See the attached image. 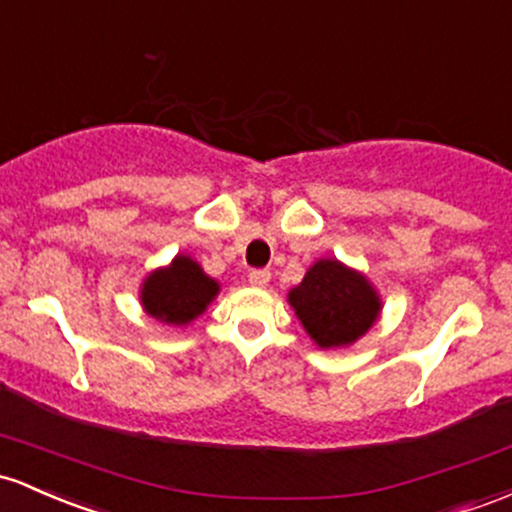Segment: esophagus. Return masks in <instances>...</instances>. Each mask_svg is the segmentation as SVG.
<instances>
[{
	"instance_id": "1",
	"label": "esophagus",
	"mask_w": 512,
	"mask_h": 512,
	"mask_svg": "<svg viewBox=\"0 0 512 512\" xmlns=\"http://www.w3.org/2000/svg\"><path fill=\"white\" fill-rule=\"evenodd\" d=\"M249 283L254 287H266L271 283V271H268V268H254V271L249 273Z\"/></svg>"
}]
</instances>
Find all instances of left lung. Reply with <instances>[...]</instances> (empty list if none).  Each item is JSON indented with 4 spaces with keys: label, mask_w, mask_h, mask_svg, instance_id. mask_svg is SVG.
<instances>
[{
    "label": "left lung",
    "mask_w": 512,
    "mask_h": 512,
    "mask_svg": "<svg viewBox=\"0 0 512 512\" xmlns=\"http://www.w3.org/2000/svg\"><path fill=\"white\" fill-rule=\"evenodd\" d=\"M290 304L321 348L348 346L370 329L380 300L363 275L338 261H319L290 292Z\"/></svg>",
    "instance_id": "left-lung-1"
}]
</instances>
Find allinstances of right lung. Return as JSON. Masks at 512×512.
Returning a JSON list of instances; mask_svg holds the SVG:
<instances>
[{
	"instance_id": "right-lung-1",
	"label": "right lung",
	"mask_w": 512,
	"mask_h": 512,
	"mask_svg": "<svg viewBox=\"0 0 512 512\" xmlns=\"http://www.w3.org/2000/svg\"><path fill=\"white\" fill-rule=\"evenodd\" d=\"M217 283L200 271L188 256H176L169 268L152 273L142 287V304L147 314L166 324H188L205 312L217 295Z\"/></svg>"
}]
</instances>
